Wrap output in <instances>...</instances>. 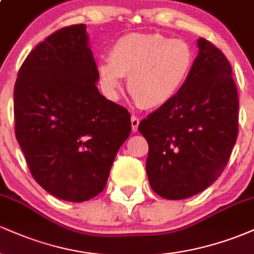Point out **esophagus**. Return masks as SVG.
Instances as JSON below:
<instances>
[{
  "instance_id": "esophagus-1",
  "label": "esophagus",
  "mask_w": 254,
  "mask_h": 254,
  "mask_svg": "<svg viewBox=\"0 0 254 254\" xmlns=\"http://www.w3.org/2000/svg\"><path fill=\"white\" fill-rule=\"evenodd\" d=\"M138 125H139V119L135 117V116H132V117H131V127H132L133 132H136V131L138 130Z\"/></svg>"
}]
</instances>
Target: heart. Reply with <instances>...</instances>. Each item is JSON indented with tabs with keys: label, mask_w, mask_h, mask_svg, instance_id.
<instances>
[{
	"label": "heart",
	"mask_w": 254,
	"mask_h": 254,
	"mask_svg": "<svg viewBox=\"0 0 254 254\" xmlns=\"http://www.w3.org/2000/svg\"><path fill=\"white\" fill-rule=\"evenodd\" d=\"M191 46L160 33H129L112 45L109 60L98 64L101 88L117 99L127 77V90L139 106L159 109L171 103L185 86L193 66Z\"/></svg>",
	"instance_id": "b5f03b06"
}]
</instances>
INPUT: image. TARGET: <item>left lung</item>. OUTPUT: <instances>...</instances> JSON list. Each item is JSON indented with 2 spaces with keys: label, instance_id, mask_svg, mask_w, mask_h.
Segmentation results:
<instances>
[{
  "label": "left lung",
  "instance_id": "8db88e82",
  "mask_svg": "<svg viewBox=\"0 0 254 254\" xmlns=\"http://www.w3.org/2000/svg\"><path fill=\"white\" fill-rule=\"evenodd\" d=\"M197 46L179 94L138 125L149 145L150 188L166 199H185L208 189L237 142L239 98L228 60L204 38Z\"/></svg>",
  "mask_w": 254,
  "mask_h": 254
}]
</instances>
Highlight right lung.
<instances>
[{
	"instance_id": "right-lung-1",
	"label": "right lung",
	"mask_w": 254,
	"mask_h": 254,
	"mask_svg": "<svg viewBox=\"0 0 254 254\" xmlns=\"http://www.w3.org/2000/svg\"><path fill=\"white\" fill-rule=\"evenodd\" d=\"M86 25L58 30L36 46L14 88L15 136L40 186L84 202L106 186L131 132L130 113L99 93Z\"/></svg>"
}]
</instances>
